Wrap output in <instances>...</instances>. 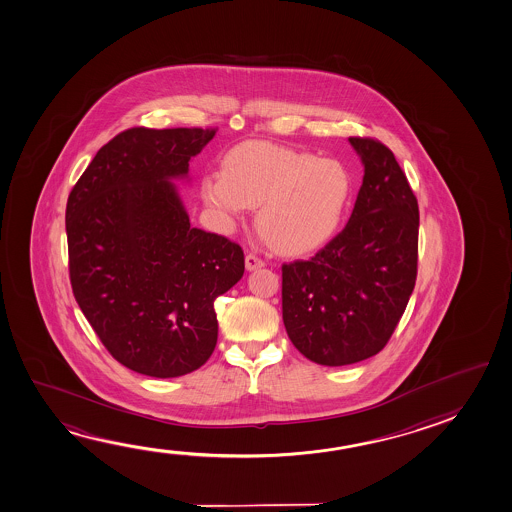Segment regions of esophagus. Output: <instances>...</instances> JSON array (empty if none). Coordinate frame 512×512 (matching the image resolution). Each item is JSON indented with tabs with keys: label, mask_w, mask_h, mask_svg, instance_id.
I'll list each match as a JSON object with an SVG mask.
<instances>
[{
	"label": "esophagus",
	"mask_w": 512,
	"mask_h": 512,
	"mask_svg": "<svg viewBox=\"0 0 512 512\" xmlns=\"http://www.w3.org/2000/svg\"><path fill=\"white\" fill-rule=\"evenodd\" d=\"M262 266H264V260L259 259L257 255H253V253L246 255V269L248 271H255V269L262 268Z\"/></svg>",
	"instance_id": "obj_1"
}]
</instances>
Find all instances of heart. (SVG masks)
I'll list each match as a JSON object with an SVG mask.
<instances>
[{"label":"heart","instance_id":"heart-1","mask_svg":"<svg viewBox=\"0 0 512 512\" xmlns=\"http://www.w3.org/2000/svg\"><path fill=\"white\" fill-rule=\"evenodd\" d=\"M200 191L223 230L257 205L262 237L278 252L302 255L337 234L352 198V176L339 160L252 141L228 151L223 171L205 173Z\"/></svg>","mask_w":512,"mask_h":512}]
</instances>
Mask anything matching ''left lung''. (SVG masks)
Returning <instances> with one entry per match:
<instances>
[{"instance_id": "obj_1", "label": "left lung", "mask_w": 512, "mask_h": 512, "mask_svg": "<svg viewBox=\"0 0 512 512\" xmlns=\"http://www.w3.org/2000/svg\"><path fill=\"white\" fill-rule=\"evenodd\" d=\"M364 166L350 221L312 259L282 266V318L298 352L346 366L386 346L418 273V200L393 151L348 139Z\"/></svg>"}]
</instances>
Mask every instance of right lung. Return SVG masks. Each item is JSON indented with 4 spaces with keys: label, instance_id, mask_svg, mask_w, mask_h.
Wrapping results in <instances>:
<instances>
[{
    "label": "right lung",
    "instance_id": "add662e5",
    "mask_svg": "<svg viewBox=\"0 0 512 512\" xmlns=\"http://www.w3.org/2000/svg\"><path fill=\"white\" fill-rule=\"evenodd\" d=\"M214 135L125 130L69 194L76 302L110 355L141 375L182 377L209 361L218 343L214 300L243 277L241 246L191 227L173 184Z\"/></svg>",
    "mask_w": 512,
    "mask_h": 512
}]
</instances>
